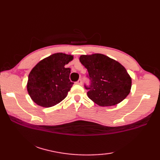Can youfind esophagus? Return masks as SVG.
I'll use <instances>...</instances> for the list:
<instances>
[{"instance_id":"esophagus-1","label":"esophagus","mask_w":160,"mask_h":160,"mask_svg":"<svg viewBox=\"0 0 160 160\" xmlns=\"http://www.w3.org/2000/svg\"><path fill=\"white\" fill-rule=\"evenodd\" d=\"M76 84H78V85H82V80H78L77 82H76Z\"/></svg>"}]
</instances>
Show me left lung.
Wrapping results in <instances>:
<instances>
[{"instance_id":"obj_1","label":"left lung","mask_w":160,"mask_h":160,"mask_svg":"<svg viewBox=\"0 0 160 160\" xmlns=\"http://www.w3.org/2000/svg\"><path fill=\"white\" fill-rule=\"evenodd\" d=\"M91 81L87 96L100 107L114 106L124 100L131 89V78L124 66L104 54L80 56Z\"/></svg>"}]
</instances>
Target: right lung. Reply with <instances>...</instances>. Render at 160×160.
I'll return each instance as SVG.
<instances>
[{
  "label": "right lung",
  "mask_w": 160,
  "mask_h": 160,
  "mask_svg": "<svg viewBox=\"0 0 160 160\" xmlns=\"http://www.w3.org/2000/svg\"><path fill=\"white\" fill-rule=\"evenodd\" d=\"M73 56L53 53L40 60L30 71L27 89L32 100L42 107H52L62 101L73 82L69 80L71 69L65 65Z\"/></svg>",
  "instance_id": "1"
}]
</instances>
